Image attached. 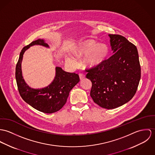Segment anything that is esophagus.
<instances>
[{"instance_id":"obj_1","label":"esophagus","mask_w":155,"mask_h":155,"mask_svg":"<svg viewBox=\"0 0 155 155\" xmlns=\"http://www.w3.org/2000/svg\"><path fill=\"white\" fill-rule=\"evenodd\" d=\"M79 77H80V80H83V79H84L85 78V75H84V74H79Z\"/></svg>"}]
</instances>
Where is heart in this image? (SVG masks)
Returning <instances> with one entry per match:
<instances>
[{
	"instance_id": "obj_1",
	"label": "heart",
	"mask_w": 155,
	"mask_h": 155,
	"mask_svg": "<svg viewBox=\"0 0 155 155\" xmlns=\"http://www.w3.org/2000/svg\"><path fill=\"white\" fill-rule=\"evenodd\" d=\"M74 53L79 58L86 56L84 60L86 67L95 68L103 64L106 59L109 49L105 45L100 44L92 39H87L79 42ZM67 61L72 64L75 62L72 57H68Z\"/></svg>"
}]
</instances>
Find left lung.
Segmentation results:
<instances>
[{
	"instance_id": "8db88e82",
	"label": "left lung",
	"mask_w": 155,
	"mask_h": 155,
	"mask_svg": "<svg viewBox=\"0 0 155 155\" xmlns=\"http://www.w3.org/2000/svg\"><path fill=\"white\" fill-rule=\"evenodd\" d=\"M113 54L101 65L86 69L90 96L101 107L115 109L129 102L137 90L141 68L136 46L125 37L109 35Z\"/></svg>"
}]
</instances>
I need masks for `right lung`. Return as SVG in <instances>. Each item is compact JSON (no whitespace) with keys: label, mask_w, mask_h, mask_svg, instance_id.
<instances>
[{"label":"right lung","mask_w":155,"mask_h":155,"mask_svg":"<svg viewBox=\"0 0 155 155\" xmlns=\"http://www.w3.org/2000/svg\"><path fill=\"white\" fill-rule=\"evenodd\" d=\"M34 45L49 48L43 39H38L25 46L20 53L15 69L18 89L22 99L36 110L46 114L59 110L67 102L69 92L79 81V75L66 72L61 67H56L54 78L49 86L35 89L25 82L22 74L21 63L25 51Z\"/></svg>","instance_id":"add662e5"}]
</instances>
